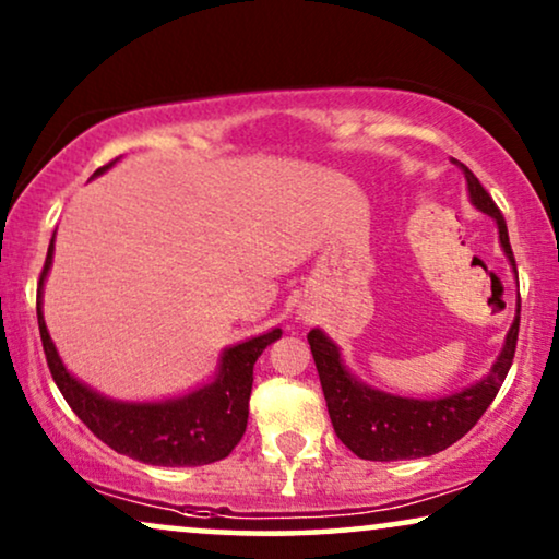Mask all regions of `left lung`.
<instances>
[{
	"label": "left lung",
	"mask_w": 559,
	"mask_h": 559,
	"mask_svg": "<svg viewBox=\"0 0 559 559\" xmlns=\"http://www.w3.org/2000/svg\"><path fill=\"white\" fill-rule=\"evenodd\" d=\"M457 165H461L465 182H468L471 203L496 221L503 254L509 257L511 266L516 270L507 221H503L499 205L493 203V198L486 193V188L480 186V180L468 167L463 163ZM516 335L519 316L511 323L501 354L491 366V371H488V377L461 389V392L440 396V400H412V396H394L366 386L343 366L338 346L318 328H312L308 333V343L318 366L328 415H331L333 430L343 445L354 450L364 461H409V457L440 453V450L461 440L478 423L488 404L496 400L511 369Z\"/></svg>",
	"instance_id": "1"
}]
</instances>
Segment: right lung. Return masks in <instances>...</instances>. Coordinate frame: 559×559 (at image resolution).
Wrapping results in <instances>:
<instances>
[{
  "instance_id": "add662e5",
  "label": "right lung",
  "mask_w": 559,
  "mask_h": 559,
  "mask_svg": "<svg viewBox=\"0 0 559 559\" xmlns=\"http://www.w3.org/2000/svg\"><path fill=\"white\" fill-rule=\"evenodd\" d=\"M117 163V159H114ZM98 167V173L114 165ZM52 234L48 257L37 282V325H40L43 350L48 358L60 394L66 396L83 425L121 455L147 465H170V468H193L209 465L231 453L247 432L249 396L254 384V364L262 350L282 335L280 328L226 348L221 356L216 379L198 386L186 396L165 402H114L71 377L60 361L56 343L43 318V282L52 264Z\"/></svg>"
}]
</instances>
